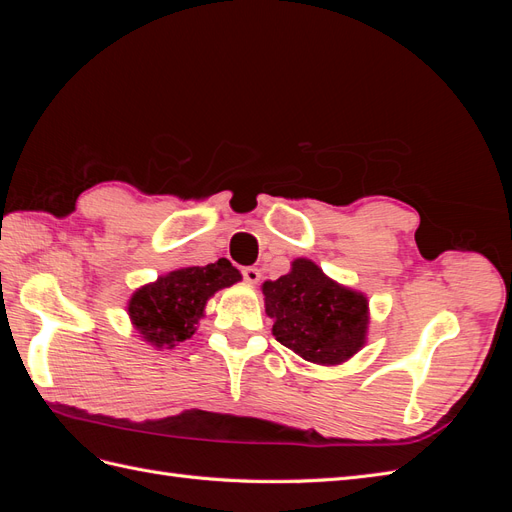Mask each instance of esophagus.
<instances>
[{"instance_id":"obj_1","label":"esophagus","mask_w":512,"mask_h":512,"mask_svg":"<svg viewBox=\"0 0 512 512\" xmlns=\"http://www.w3.org/2000/svg\"><path fill=\"white\" fill-rule=\"evenodd\" d=\"M243 280L247 284H258L260 282V271L256 267H245L243 269Z\"/></svg>"}]
</instances>
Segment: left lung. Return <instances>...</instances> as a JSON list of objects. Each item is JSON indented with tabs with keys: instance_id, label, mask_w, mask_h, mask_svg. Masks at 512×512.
<instances>
[{
	"instance_id": "8db88e82",
	"label": "left lung",
	"mask_w": 512,
	"mask_h": 512,
	"mask_svg": "<svg viewBox=\"0 0 512 512\" xmlns=\"http://www.w3.org/2000/svg\"><path fill=\"white\" fill-rule=\"evenodd\" d=\"M273 335L309 363L339 365L365 346L369 303L333 282L316 262L297 258L290 273L262 284Z\"/></svg>"
}]
</instances>
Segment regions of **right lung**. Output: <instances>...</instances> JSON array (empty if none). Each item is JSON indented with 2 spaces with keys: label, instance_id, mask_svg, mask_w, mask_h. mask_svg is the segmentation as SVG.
<instances>
[{
  "label": "right lung",
  "instance_id": "1",
  "mask_svg": "<svg viewBox=\"0 0 512 512\" xmlns=\"http://www.w3.org/2000/svg\"><path fill=\"white\" fill-rule=\"evenodd\" d=\"M241 273L220 258L207 267H181L138 288L128 303L134 329L147 344L175 348L196 333L205 305L215 292L237 284Z\"/></svg>",
  "mask_w": 512,
  "mask_h": 512
}]
</instances>
